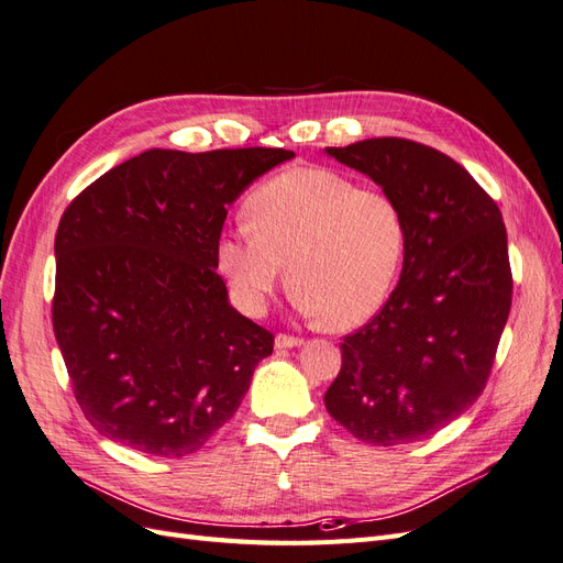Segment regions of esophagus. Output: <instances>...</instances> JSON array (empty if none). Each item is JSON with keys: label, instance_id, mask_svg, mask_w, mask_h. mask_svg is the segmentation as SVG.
<instances>
[{"label": "esophagus", "instance_id": "obj_1", "mask_svg": "<svg viewBox=\"0 0 563 563\" xmlns=\"http://www.w3.org/2000/svg\"><path fill=\"white\" fill-rule=\"evenodd\" d=\"M298 345H302V338H298V335L279 333V335L275 338V347H277V350H291V347H298Z\"/></svg>", "mask_w": 563, "mask_h": 563}]
</instances>
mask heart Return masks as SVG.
<instances>
[{"label":"heart","mask_w":563,"mask_h":563,"mask_svg":"<svg viewBox=\"0 0 563 563\" xmlns=\"http://www.w3.org/2000/svg\"><path fill=\"white\" fill-rule=\"evenodd\" d=\"M244 211L249 225L220 236L216 261L246 312L267 308L284 263L300 310L329 329L360 327L395 291L408 225L387 192L300 166L255 187Z\"/></svg>","instance_id":"1"}]
</instances>
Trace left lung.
<instances>
[{"label": "left lung", "mask_w": 563, "mask_h": 563, "mask_svg": "<svg viewBox=\"0 0 563 563\" xmlns=\"http://www.w3.org/2000/svg\"><path fill=\"white\" fill-rule=\"evenodd\" d=\"M395 197L406 216L401 279L345 335L323 404L356 439L399 446L446 428L479 399L512 308L498 203L444 152L406 139L327 147Z\"/></svg>", "instance_id": "left-lung-1"}]
</instances>
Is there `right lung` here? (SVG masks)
I'll use <instances>...</instances> for the list:
<instances>
[{
  "instance_id": "add662e5",
  "label": "right lung",
  "mask_w": 563,
  "mask_h": 563,
  "mask_svg": "<svg viewBox=\"0 0 563 563\" xmlns=\"http://www.w3.org/2000/svg\"><path fill=\"white\" fill-rule=\"evenodd\" d=\"M291 150H147L81 190L56 232L54 333L93 428L147 455L199 451L275 335L216 267L228 207Z\"/></svg>"
}]
</instances>
